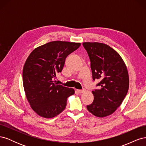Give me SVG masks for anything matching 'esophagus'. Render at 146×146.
Wrapping results in <instances>:
<instances>
[{
	"label": "esophagus",
	"instance_id": "1",
	"mask_svg": "<svg viewBox=\"0 0 146 146\" xmlns=\"http://www.w3.org/2000/svg\"><path fill=\"white\" fill-rule=\"evenodd\" d=\"M77 91L79 92V93H83V92H85V90H78Z\"/></svg>",
	"mask_w": 146,
	"mask_h": 146
}]
</instances>
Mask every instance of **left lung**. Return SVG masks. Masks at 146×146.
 <instances>
[{
  "instance_id": "obj_1",
  "label": "left lung",
  "mask_w": 146,
  "mask_h": 146,
  "mask_svg": "<svg viewBox=\"0 0 146 146\" xmlns=\"http://www.w3.org/2000/svg\"><path fill=\"white\" fill-rule=\"evenodd\" d=\"M89 55L92 78L99 79V90L92 91L94 99L87 109L93 115L104 117L113 114L127 94L129 77L127 66L118 53L107 44L85 42Z\"/></svg>"
}]
</instances>
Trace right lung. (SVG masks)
<instances>
[{"label":"right lung","mask_w":146,"mask_h":146,"mask_svg":"<svg viewBox=\"0 0 146 146\" xmlns=\"http://www.w3.org/2000/svg\"><path fill=\"white\" fill-rule=\"evenodd\" d=\"M79 42L55 41L36 47L24 64L23 85L30 107L39 116L52 118L65 109L73 88L54 83L56 74L61 72L66 58L80 46Z\"/></svg>","instance_id":"1"}]
</instances>
